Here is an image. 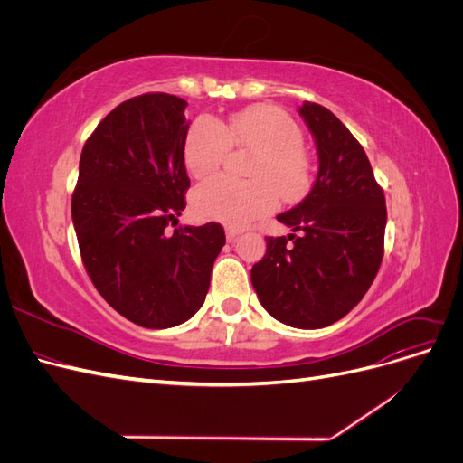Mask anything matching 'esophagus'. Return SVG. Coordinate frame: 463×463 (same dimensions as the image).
Returning <instances> with one entry per match:
<instances>
[{"label":"esophagus","instance_id":"esophagus-1","mask_svg":"<svg viewBox=\"0 0 463 463\" xmlns=\"http://www.w3.org/2000/svg\"><path fill=\"white\" fill-rule=\"evenodd\" d=\"M240 235H241V230H240V228L226 226V237H228V241H235Z\"/></svg>","mask_w":463,"mask_h":463}]
</instances>
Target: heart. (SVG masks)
Wrapping results in <instances>:
<instances>
[{
  "label": "heart",
  "instance_id": "heart-1",
  "mask_svg": "<svg viewBox=\"0 0 463 463\" xmlns=\"http://www.w3.org/2000/svg\"><path fill=\"white\" fill-rule=\"evenodd\" d=\"M301 133L284 111L270 106L245 108L228 121L199 118L191 125L184 146L189 175L208 179L230 150V145L257 150L249 175L253 181L216 177L194 193V210L208 220L245 226L276 206V193L293 199L303 189L307 165L299 152Z\"/></svg>",
  "mask_w": 463,
  "mask_h": 463
}]
</instances>
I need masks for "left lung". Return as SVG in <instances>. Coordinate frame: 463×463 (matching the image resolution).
<instances>
[{
  "label": "left lung",
  "instance_id": "obj_1",
  "mask_svg": "<svg viewBox=\"0 0 463 463\" xmlns=\"http://www.w3.org/2000/svg\"><path fill=\"white\" fill-rule=\"evenodd\" d=\"M299 116L315 138L317 177L299 204L278 214L293 233L266 237L250 282L276 320L317 330L345 317L371 288L383 260L386 201L365 150L330 109L303 102Z\"/></svg>",
  "mask_w": 463,
  "mask_h": 463
}]
</instances>
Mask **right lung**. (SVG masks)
<instances>
[{
  "label": "right lung",
  "mask_w": 463,
  "mask_h": 463,
  "mask_svg": "<svg viewBox=\"0 0 463 463\" xmlns=\"http://www.w3.org/2000/svg\"><path fill=\"white\" fill-rule=\"evenodd\" d=\"M187 102L135 96L98 123L80 152L71 216L82 262L100 296L145 328H172L197 313L226 245L216 222L179 226L189 177Z\"/></svg>",
  "instance_id": "right-lung-1"
}]
</instances>
